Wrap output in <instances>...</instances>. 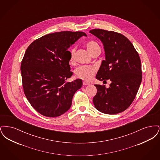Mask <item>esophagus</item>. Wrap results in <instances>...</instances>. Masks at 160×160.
<instances>
[{"instance_id":"esophagus-1","label":"esophagus","mask_w":160,"mask_h":160,"mask_svg":"<svg viewBox=\"0 0 160 160\" xmlns=\"http://www.w3.org/2000/svg\"><path fill=\"white\" fill-rule=\"evenodd\" d=\"M89 83H88V82H83V84L84 85V86H86V85H89Z\"/></svg>"}]
</instances>
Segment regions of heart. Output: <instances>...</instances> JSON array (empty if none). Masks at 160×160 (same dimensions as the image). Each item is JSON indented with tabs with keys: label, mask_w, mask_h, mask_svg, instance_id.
Returning a JSON list of instances; mask_svg holds the SVG:
<instances>
[{
	"label": "heart",
	"mask_w": 160,
	"mask_h": 160,
	"mask_svg": "<svg viewBox=\"0 0 160 160\" xmlns=\"http://www.w3.org/2000/svg\"><path fill=\"white\" fill-rule=\"evenodd\" d=\"M85 46L89 52V53L91 54L95 53L97 50H100V47L98 43L94 41H89L85 44ZM76 47H73L71 48L69 52V61L70 63H72L75 57L76 54ZM96 72V68L93 66H88L84 65L81 66L76 69L75 74L77 77L81 78L86 81H89L92 79Z\"/></svg>",
	"instance_id": "b5f03b06"
}]
</instances>
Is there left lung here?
Here are the masks:
<instances>
[{"mask_svg": "<svg viewBox=\"0 0 160 160\" xmlns=\"http://www.w3.org/2000/svg\"><path fill=\"white\" fill-rule=\"evenodd\" d=\"M103 44L105 60L96 76L100 81L110 80V87L95 84L97 93L94 106L108 114L121 113L135 98L142 80L139 55L129 39L121 33L102 29L89 31Z\"/></svg>", "mask_w": 160, "mask_h": 160, "instance_id": "left-lung-1", "label": "left lung"}]
</instances>
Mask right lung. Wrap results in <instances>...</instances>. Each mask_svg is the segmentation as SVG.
<instances>
[{"label":"right lung","instance_id":"add662e5","mask_svg":"<svg viewBox=\"0 0 160 160\" xmlns=\"http://www.w3.org/2000/svg\"><path fill=\"white\" fill-rule=\"evenodd\" d=\"M83 36V32L49 33L32 42L21 64L24 94L31 106L47 117H57L71 106L72 97L82 80H66L72 76L68 49Z\"/></svg>","mask_w":160,"mask_h":160}]
</instances>
